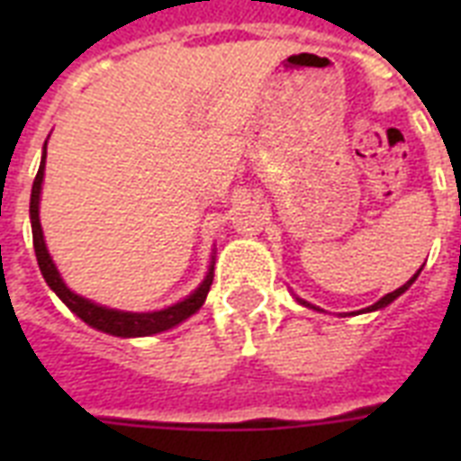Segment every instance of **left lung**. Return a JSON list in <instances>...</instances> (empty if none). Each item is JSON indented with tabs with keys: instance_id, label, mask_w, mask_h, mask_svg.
<instances>
[{
	"instance_id": "left-lung-1",
	"label": "left lung",
	"mask_w": 461,
	"mask_h": 461,
	"mask_svg": "<svg viewBox=\"0 0 461 461\" xmlns=\"http://www.w3.org/2000/svg\"><path fill=\"white\" fill-rule=\"evenodd\" d=\"M419 275H421V267H419V270H416L414 273V277H409V282H404V285H402L400 289H394V292H390V294H385L383 296V299H380V302H375L373 303V306H368V308H361V311H358V313H371V311H380V308H385V306H390V303L394 302V299H400L402 294H404V292H407L409 287H411V285H414L416 282V277H419ZM296 302L302 303V306H306V308H313V311H321V308H315L313 303H308V302H303V299H299V296H294Z\"/></svg>"
}]
</instances>
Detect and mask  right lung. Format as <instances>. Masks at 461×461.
<instances>
[{"label": "right lung", "instance_id": "add662e5", "mask_svg": "<svg viewBox=\"0 0 461 461\" xmlns=\"http://www.w3.org/2000/svg\"><path fill=\"white\" fill-rule=\"evenodd\" d=\"M45 148H47V140H45ZM45 148H42V159H40V169L38 174H35V181H32V191H31L32 249H35V258H38L40 273H42V277H45L47 287L52 289L54 294L67 303L68 311L78 315V318H81L86 325H90V328H95L100 330V332H107V335H114V337L158 335V332L176 328L179 322H184L186 318L198 313L203 303H205L210 285H212L215 256H212V260H210L208 273H205L203 282L186 296V299H181V302L172 303V306L159 308V311H146V313L119 311V308H110V306H103V303L90 302V299L76 294V292H71V289L67 287V282L61 280L59 270H57L52 256H50V251H47L45 237H42V224H40V194H42V179H45V158H47Z\"/></svg>", "mask_w": 461, "mask_h": 461}]
</instances>
